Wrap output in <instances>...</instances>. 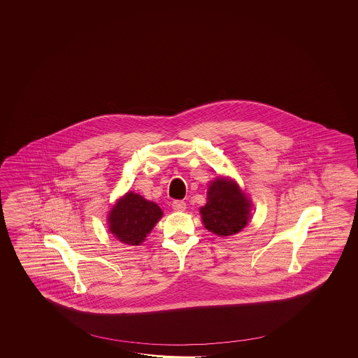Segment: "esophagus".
Masks as SVG:
<instances>
[{"instance_id": "34e87169", "label": "esophagus", "mask_w": 358, "mask_h": 358, "mask_svg": "<svg viewBox=\"0 0 358 358\" xmlns=\"http://www.w3.org/2000/svg\"><path fill=\"white\" fill-rule=\"evenodd\" d=\"M173 208L176 210V211H184L185 210V202L184 201H174L173 202Z\"/></svg>"}]
</instances>
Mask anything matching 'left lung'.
Here are the masks:
<instances>
[{"label":"left lung","instance_id":"left-lung-1","mask_svg":"<svg viewBox=\"0 0 358 358\" xmlns=\"http://www.w3.org/2000/svg\"><path fill=\"white\" fill-rule=\"evenodd\" d=\"M251 203L236 182L217 178L207 192V203L201 207L205 228L216 236L236 234L251 217Z\"/></svg>","mask_w":358,"mask_h":358}]
</instances>
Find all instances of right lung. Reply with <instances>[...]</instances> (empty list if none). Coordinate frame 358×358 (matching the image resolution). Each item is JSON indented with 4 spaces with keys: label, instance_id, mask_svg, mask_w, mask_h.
I'll list each match as a JSON object with an SVG mask.
<instances>
[{
    "label": "right lung",
    "instance_id": "obj_1",
    "mask_svg": "<svg viewBox=\"0 0 358 358\" xmlns=\"http://www.w3.org/2000/svg\"><path fill=\"white\" fill-rule=\"evenodd\" d=\"M161 216L162 211L155 202L129 192L110 213V231L122 243L139 245Z\"/></svg>",
    "mask_w": 358,
    "mask_h": 358
}]
</instances>
